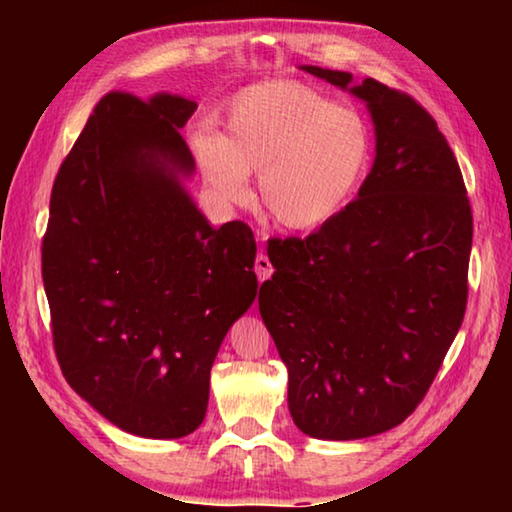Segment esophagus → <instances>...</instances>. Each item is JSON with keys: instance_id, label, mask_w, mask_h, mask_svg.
I'll return each mask as SVG.
<instances>
[{"instance_id": "34e87169", "label": "esophagus", "mask_w": 512, "mask_h": 512, "mask_svg": "<svg viewBox=\"0 0 512 512\" xmlns=\"http://www.w3.org/2000/svg\"><path fill=\"white\" fill-rule=\"evenodd\" d=\"M262 239H264V237H262ZM255 273H257V280H259V282H264V280H268V277L273 275L271 259H268L264 253H259V255L255 257Z\"/></svg>"}]
</instances>
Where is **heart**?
<instances>
[{
    "instance_id": "heart-1",
    "label": "heart",
    "mask_w": 512,
    "mask_h": 512,
    "mask_svg": "<svg viewBox=\"0 0 512 512\" xmlns=\"http://www.w3.org/2000/svg\"><path fill=\"white\" fill-rule=\"evenodd\" d=\"M196 160L225 203H246L248 173L282 228L311 232L336 219L368 178L372 131L357 110L296 81L250 85L232 99L223 135L198 133Z\"/></svg>"
}]
</instances>
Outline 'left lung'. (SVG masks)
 <instances>
[{
    "label": "left lung",
    "mask_w": 512,
    "mask_h": 512,
    "mask_svg": "<svg viewBox=\"0 0 512 512\" xmlns=\"http://www.w3.org/2000/svg\"><path fill=\"white\" fill-rule=\"evenodd\" d=\"M348 88L352 76L302 67ZM377 158L359 196L309 237L268 239L259 314L289 368V411L311 438L357 440L418 409L463 323L472 207L436 119L375 79Z\"/></svg>",
    "instance_id": "1"
}]
</instances>
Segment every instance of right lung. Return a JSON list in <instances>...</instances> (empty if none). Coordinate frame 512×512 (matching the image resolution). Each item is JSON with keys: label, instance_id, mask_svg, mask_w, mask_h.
<instances>
[{"label": "right lung", "instance_id": "add662e5", "mask_svg": "<svg viewBox=\"0 0 512 512\" xmlns=\"http://www.w3.org/2000/svg\"><path fill=\"white\" fill-rule=\"evenodd\" d=\"M196 103L108 92L60 164L42 237L51 336L67 384L119 429L180 438L257 293L244 221L210 228L180 185Z\"/></svg>", "mask_w": 512, "mask_h": 512}]
</instances>
